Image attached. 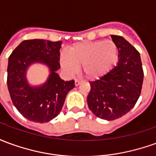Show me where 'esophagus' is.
I'll return each instance as SVG.
<instances>
[{
    "instance_id": "esophagus-1",
    "label": "esophagus",
    "mask_w": 156,
    "mask_h": 156,
    "mask_svg": "<svg viewBox=\"0 0 156 156\" xmlns=\"http://www.w3.org/2000/svg\"><path fill=\"white\" fill-rule=\"evenodd\" d=\"M82 83V81L81 80H79V79H76V80H75V85H76V86L79 85L80 83Z\"/></svg>"
}]
</instances>
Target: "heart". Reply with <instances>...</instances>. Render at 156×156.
I'll use <instances>...</instances> for the list:
<instances>
[{
  "label": "heart",
  "instance_id": "obj_1",
  "mask_svg": "<svg viewBox=\"0 0 156 156\" xmlns=\"http://www.w3.org/2000/svg\"><path fill=\"white\" fill-rule=\"evenodd\" d=\"M117 58L118 48L113 41H83L73 45L68 53L62 52L60 62L68 73H74L82 67L86 77L96 78L106 73Z\"/></svg>",
  "mask_w": 156,
  "mask_h": 156
}]
</instances>
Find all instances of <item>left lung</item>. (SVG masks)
Listing matches in <instances>:
<instances>
[{"label":"left lung","mask_w":156,"mask_h":156,"mask_svg":"<svg viewBox=\"0 0 156 156\" xmlns=\"http://www.w3.org/2000/svg\"><path fill=\"white\" fill-rule=\"evenodd\" d=\"M119 50V62L101 78L89 82L88 108L97 117L114 120L133 108L140 95L144 71L140 52L120 36H111Z\"/></svg>","instance_id":"left-lung-1"}]
</instances>
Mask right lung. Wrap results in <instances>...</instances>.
Returning a JSON list of instances; mask_svg holds the SVG:
<instances>
[{
    "label": "right lung",
    "mask_w": 156,
    "mask_h": 156,
    "mask_svg": "<svg viewBox=\"0 0 156 156\" xmlns=\"http://www.w3.org/2000/svg\"><path fill=\"white\" fill-rule=\"evenodd\" d=\"M62 41L42 39L25 40L12 51L8 59L7 87L12 101L19 113L28 120L47 123L61 112L74 80L66 81L56 73L60 68ZM33 62H42L50 68L48 82L41 87H30L25 70Z\"/></svg>",
    "instance_id": "add662e5"
}]
</instances>
